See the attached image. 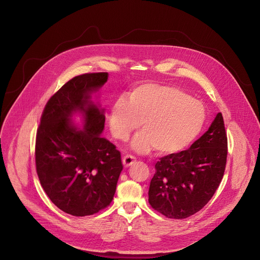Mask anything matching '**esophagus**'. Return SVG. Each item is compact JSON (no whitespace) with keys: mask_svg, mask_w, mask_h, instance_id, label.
I'll return each mask as SVG.
<instances>
[{"mask_svg":"<svg viewBox=\"0 0 260 260\" xmlns=\"http://www.w3.org/2000/svg\"><path fill=\"white\" fill-rule=\"evenodd\" d=\"M135 162H136V158L133 157V155H131V154H127V155H125V157L123 158V163H124L125 167L131 166Z\"/></svg>","mask_w":260,"mask_h":260,"instance_id":"1","label":"esophagus"}]
</instances>
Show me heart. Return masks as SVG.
I'll return each mask as SVG.
<instances>
[{
  "mask_svg": "<svg viewBox=\"0 0 260 260\" xmlns=\"http://www.w3.org/2000/svg\"><path fill=\"white\" fill-rule=\"evenodd\" d=\"M203 103L177 87L147 83L117 99L110 111L112 134L126 141L141 122L131 147L138 152L155 149L175 154L187 148L201 134L206 122Z\"/></svg>",
  "mask_w": 260,
  "mask_h": 260,
  "instance_id": "heart-1",
  "label": "heart"
}]
</instances>
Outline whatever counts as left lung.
<instances>
[{
	"label": "left lung",
	"mask_w": 260,
	"mask_h": 260,
	"mask_svg": "<svg viewBox=\"0 0 260 260\" xmlns=\"http://www.w3.org/2000/svg\"><path fill=\"white\" fill-rule=\"evenodd\" d=\"M228 138L221 113L188 149L161 158L154 166L148 202L168 218L183 219L210 201L223 177Z\"/></svg>",
	"instance_id": "8db88e82"
}]
</instances>
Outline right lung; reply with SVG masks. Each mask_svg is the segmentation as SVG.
I'll use <instances>...</instances> for the list:
<instances>
[{
    "label": "right lung",
    "mask_w": 260,
    "mask_h": 260,
    "mask_svg": "<svg viewBox=\"0 0 260 260\" xmlns=\"http://www.w3.org/2000/svg\"><path fill=\"white\" fill-rule=\"evenodd\" d=\"M108 78V73H95L70 80L47 102L37 132L41 185L60 210L74 216L108 207L123 170L121 152L101 136L105 109L92 100ZM77 115L82 126L73 120Z\"/></svg>",
    "instance_id": "obj_1"
}]
</instances>
